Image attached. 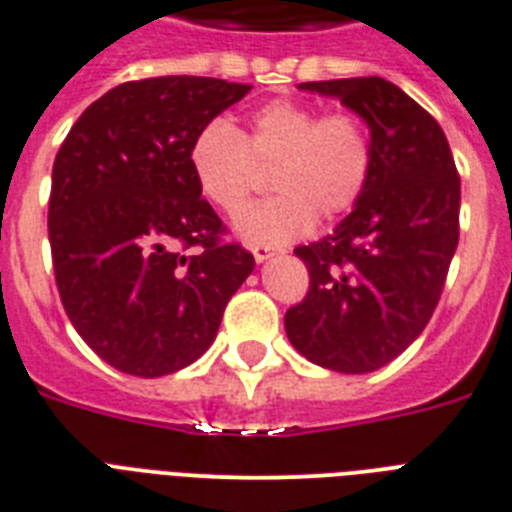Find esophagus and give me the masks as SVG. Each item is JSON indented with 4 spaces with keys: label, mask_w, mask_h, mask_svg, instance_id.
<instances>
[{
    "label": "esophagus",
    "mask_w": 512,
    "mask_h": 512,
    "mask_svg": "<svg viewBox=\"0 0 512 512\" xmlns=\"http://www.w3.org/2000/svg\"><path fill=\"white\" fill-rule=\"evenodd\" d=\"M252 255H255L257 262H265L267 257L273 255V247H267V245H255L252 247Z\"/></svg>",
    "instance_id": "esophagus-1"
}]
</instances>
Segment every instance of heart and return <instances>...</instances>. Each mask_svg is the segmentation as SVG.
<instances>
[{
	"label": "heart",
	"mask_w": 512,
	"mask_h": 512,
	"mask_svg": "<svg viewBox=\"0 0 512 512\" xmlns=\"http://www.w3.org/2000/svg\"><path fill=\"white\" fill-rule=\"evenodd\" d=\"M188 165L199 193L239 216L270 170L273 199L247 211L237 232L255 245H280L306 232L319 216L331 222L347 214L370 186L375 142L367 119L354 109L321 112L316 104L275 99L262 104L234 130L211 119L193 135Z\"/></svg>",
	"instance_id": "heart-1"
}]
</instances>
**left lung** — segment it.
<instances>
[{"instance_id":"8db88e82","label":"left lung","mask_w":512,"mask_h":512,"mask_svg":"<svg viewBox=\"0 0 512 512\" xmlns=\"http://www.w3.org/2000/svg\"><path fill=\"white\" fill-rule=\"evenodd\" d=\"M367 119L370 186L329 237L296 247L308 293L285 311L290 344L313 365L362 375L426 329L459 242L462 181L444 130L380 76L306 81Z\"/></svg>"}]
</instances>
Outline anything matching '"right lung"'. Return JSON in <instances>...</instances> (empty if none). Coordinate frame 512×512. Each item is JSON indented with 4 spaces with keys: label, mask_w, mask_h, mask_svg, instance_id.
Instances as JSON below:
<instances>
[{
    "label": "right lung",
    "mask_w": 512,
    "mask_h": 512,
    "mask_svg": "<svg viewBox=\"0 0 512 512\" xmlns=\"http://www.w3.org/2000/svg\"><path fill=\"white\" fill-rule=\"evenodd\" d=\"M250 89L206 76L127 81L76 119L55 155V285L81 339L127 375L196 362L255 267L188 165L193 135Z\"/></svg>",
    "instance_id": "right-lung-1"
}]
</instances>
